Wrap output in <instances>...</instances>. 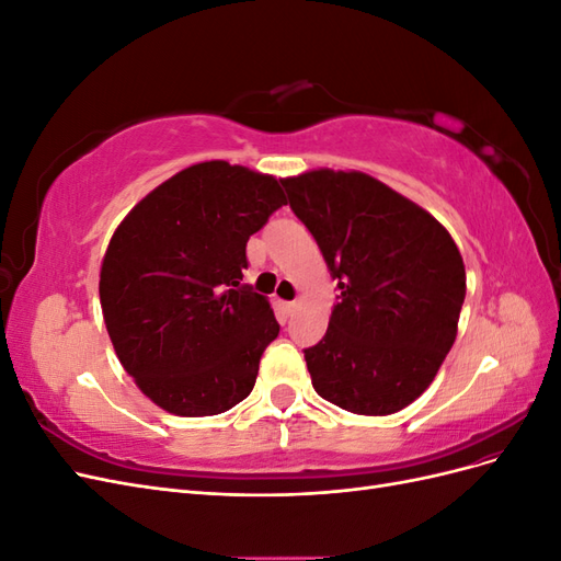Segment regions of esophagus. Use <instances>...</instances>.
<instances>
[{
	"mask_svg": "<svg viewBox=\"0 0 561 561\" xmlns=\"http://www.w3.org/2000/svg\"><path fill=\"white\" fill-rule=\"evenodd\" d=\"M297 309H299V299H295V301H285V304H283V311H285L287 316H295V313H297Z\"/></svg>",
	"mask_w": 561,
	"mask_h": 561,
	"instance_id": "esophagus-1",
	"label": "esophagus"
}]
</instances>
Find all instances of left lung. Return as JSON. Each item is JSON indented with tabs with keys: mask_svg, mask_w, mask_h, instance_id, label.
I'll return each mask as SVG.
<instances>
[{
	"mask_svg": "<svg viewBox=\"0 0 561 561\" xmlns=\"http://www.w3.org/2000/svg\"><path fill=\"white\" fill-rule=\"evenodd\" d=\"M342 290L325 336L304 351L320 398L363 416L404 410L454 346L466 266L449 231L360 171L280 180Z\"/></svg>",
	"mask_w": 561,
	"mask_h": 561,
	"instance_id": "left-lung-1",
	"label": "left lung"
}]
</instances>
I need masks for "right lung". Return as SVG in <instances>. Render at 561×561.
I'll list each match as a JSON object with an SVG mask.
<instances>
[{
  "label": "right lung",
  "mask_w": 561,
  "mask_h": 561,
  "mask_svg": "<svg viewBox=\"0 0 561 561\" xmlns=\"http://www.w3.org/2000/svg\"><path fill=\"white\" fill-rule=\"evenodd\" d=\"M287 198L274 175L203 161L151 190L116 227L100 307L118 363L178 416H215L250 396L280 325L243 285L245 245Z\"/></svg>",
  "instance_id": "1"
}]
</instances>
